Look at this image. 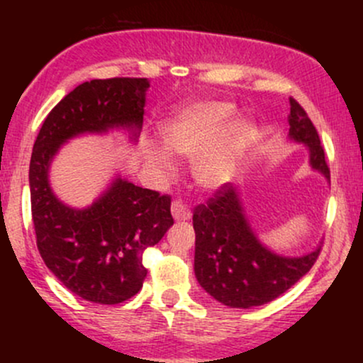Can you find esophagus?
<instances>
[{
    "instance_id": "34e87169",
    "label": "esophagus",
    "mask_w": 363,
    "mask_h": 363,
    "mask_svg": "<svg viewBox=\"0 0 363 363\" xmlns=\"http://www.w3.org/2000/svg\"><path fill=\"white\" fill-rule=\"evenodd\" d=\"M172 216L176 222H186V220L191 218V211L186 205H182L181 201L172 203Z\"/></svg>"
}]
</instances>
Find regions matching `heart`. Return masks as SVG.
<instances>
[{"label": "heart", "mask_w": 363, "mask_h": 363, "mask_svg": "<svg viewBox=\"0 0 363 363\" xmlns=\"http://www.w3.org/2000/svg\"><path fill=\"white\" fill-rule=\"evenodd\" d=\"M237 118L234 104L198 102L174 112L162 126L164 147L145 141V164L155 176L172 172V153L194 158V177L206 189H218L232 181L245 150L251 147L256 128Z\"/></svg>", "instance_id": "1"}]
</instances>
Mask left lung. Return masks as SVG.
<instances>
[{"label":"left lung","mask_w":363,"mask_h":363,"mask_svg":"<svg viewBox=\"0 0 363 363\" xmlns=\"http://www.w3.org/2000/svg\"><path fill=\"white\" fill-rule=\"evenodd\" d=\"M289 138L309 152V165L329 181L324 150L309 116L290 99ZM196 280L215 301L234 309H251L274 301L295 285L318 259L320 245L302 256L272 251L254 232L240 187L222 186L206 205L196 206Z\"/></svg>","instance_id":"left-lung-1"}]
</instances>
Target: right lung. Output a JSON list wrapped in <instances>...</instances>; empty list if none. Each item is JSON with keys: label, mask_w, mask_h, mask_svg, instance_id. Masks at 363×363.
Returning <instances> with one entry per match:
<instances>
[{"label": "right lung", "mask_w": 363, "mask_h": 363, "mask_svg": "<svg viewBox=\"0 0 363 363\" xmlns=\"http://www.w3.org/2000/svg\"><path fill=\"white\" fill-rule=\"evenodd\" d=\"M147 78L91 80L69 91L45 118L28 169L37 249L54 277L94 303H121L143 286V252L174 225L170 198L116 174L94 203L74 208L51 187L62 145L83 135L123 131L131 143L143 126Z\"/></svg>", "instance_id": "right-lung-1"}]
</instances>
